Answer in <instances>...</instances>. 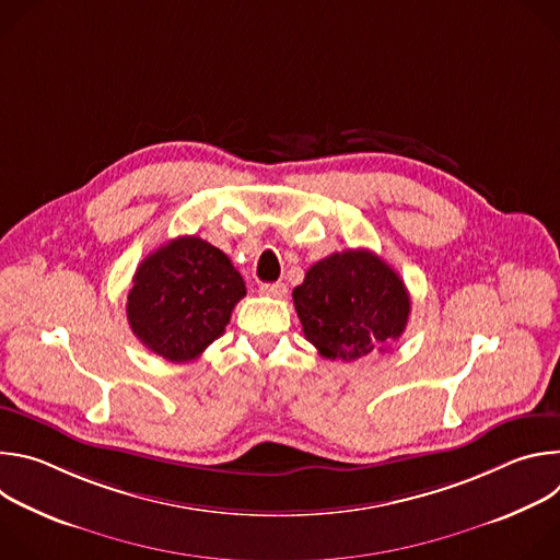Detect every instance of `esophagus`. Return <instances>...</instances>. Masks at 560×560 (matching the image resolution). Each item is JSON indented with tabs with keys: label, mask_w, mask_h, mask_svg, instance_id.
<instances>
[{
	"label": "esophagus",
	"mask_w": 560,
	"mask_h": 560,
	"mask_svg": "<svg viewBox=\"0 0 560 560\" xmlns=\"http://www.w3.org/2000/svg\"><path fill=\"white\" fill-rule=\"evenodd\" d=\"M261 294L266 296H275V299H281L288 290H285V283H261Z\"/></svg>",
	"instance_id": "34e87169"
}]
</instances>
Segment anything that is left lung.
<instances>
[{
	"mask_svg": "<svg viewBox=\"0 0 560 560\" xmlns=\"http://www.w3.org/2000/svg\"><path fill=\"white\" fill-rule=\"evenodd\" d=\"M292 299L305 339L332 361L385 352L410 316L404 279L363 248L316 261Z\"/></svg>",
	"mask_w": 560,
	"mask_h": 560,
	"instance_id": "1",
	"label": "left lung"
}]
</instances>
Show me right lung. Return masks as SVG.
I'll return each mask as SVG.
<instances>
[{
    "mask_svg": "<svg viewBox=\"0 0 560 560\" xmlns=\"http://www.w3.org/2000/svg\"><path fill=\"white\" fill-rule=\"evenodd\" d=\"M244 296L246 283L228 255L199 236H177L139 264L126 314L150 352L186 363L223 335Z\"/></svg>",
    "mask_w": 560,
    "mask_h": 560,
    "instance_id": "obj_1",
    "label": "right lung"
}]
</instances>
